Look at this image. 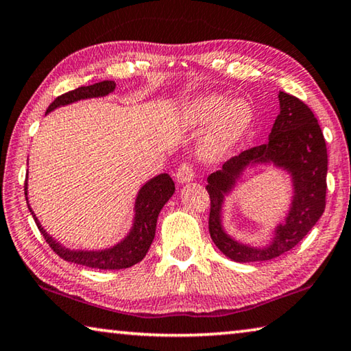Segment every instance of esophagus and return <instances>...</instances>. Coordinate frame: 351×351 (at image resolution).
<instances>
[{
  "label": "esophagus",
  "mask_w": 351,
  "mask_h": 351,
  "mask_svg": "<svg viewBox=\"0 0 351 351\" xmlns=\"http://www.w3.org/2000/svg\"><path fill=\"white\" fill-rule=\"evenodd\" d=\"M193 180V169L189 164H182L180 165V169L176 171V181L180 184H187Z\"/></svg>",
  "instance_id": "34e87169"
}]
</instances>
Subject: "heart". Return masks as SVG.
Wrapping results in <instances>:
<instances>
[{"instance_id":"heart-1","label":"heart","mask_w":351,"mask_h":351,"mask_svg":"<svg viewBox=\"0 0 351 351\" xmlns=\"http://www.w3.org/2000/svg\"><path fill=\"white\" fill-rule=\"evenodd\" d=\"M182 120L191 128L208 126L199 141L198 154L206 162L225 159L253 125L254 114L242 98L226 101L223 95L208 93L193 98L182 110Z\"/></svg>"}]
</instances>
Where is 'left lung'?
<instances>
[{
    "label": "left lung",
    "instance_id": "1",
    "mask_svg": "<svg viewBox=\"0 0 351 351\" xmlns=\"http://www.w3.org/2000/svg\"><path fill=\"white\" fill-rule=\"evenodd\" d=\"M278 99L280 114L269 141L230 159L208 176L209 234L217 248L236 263H258L285 254L313 230L325 210L328 154L320 126L302 99L286 92L278 93ZM259 166L285 171L293 193L287 215L271 228V239L263 246L239 241L223 223L226 198L235 191L247 171Z\"/></svg>",
    "mask_w": 351,
    "mask_h": 351
}]
</instances>
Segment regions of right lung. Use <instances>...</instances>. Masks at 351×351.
Returning <instances> with one entry per match:
<instances>
[{
	"mask_svg": "<svg viewBox=\"0 0 351 351\" xmlns=\"http://www.w3.org/2000/svg\"><path fill=\"white\" fill-rule=\"evenodd\" d=\"M115 90L114 81H101L95 82L92 86H81L75 88V90L66 92L60 95L49 104L47 109V114L53 112L58 108L62 106H69L82 99L90 98H104L110 95ZM175 193V182L167 173H160L158 176L148 180L145 184L138 189L136 202H134V213H132V223L130 231L126 232L125 237H121L119 242L108 248L99 250H84V248H70L65 247L62 243L56 241V239L49 234V232L42 226L38 221L37 215L29 206V199H27V176L25 181V197L29 213L34 217L38 230L47 239L48 245L53 248V252L60 256L64 261L69 263L92 267V269L99 270H120L128 269V267L136 265L137 263L145 258L149 247H152L154 232H156V223H158V217L160 209L164 208L165 203L173 197Z\"/></svg>",
	"mask_w": 351,
	"mask_h": 351,
	"instance_id": "add662e5",
	"label": "right lung"
}]
</instances>
